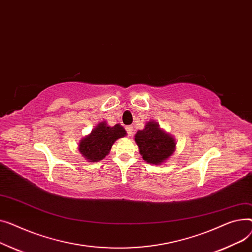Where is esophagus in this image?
<instances>
[{
  "mask_svg": "<svg viewBox=\"0 0 252 252\" xmlns=\"http://www.w3.org/2000/svg\"><path fill=\"white\" fill-rule=\"evenodd\" d=\"M126 132L128 136H132L133 135V127L132 126H126Z\"/></svg>",
  "mask_w": 252,
  "mask_h": 252,
  "instance_id": "esophagus-1",
  "label": "esophagus"
}]
</instances>
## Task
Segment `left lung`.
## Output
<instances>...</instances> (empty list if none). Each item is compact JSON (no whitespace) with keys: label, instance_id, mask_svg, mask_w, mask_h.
I'll use <instances>...</instances> for the list:
<instances>
[{"label":"left lung","instance_id":"1","mask_svg":"<svg viewBox=\"0 0 252 252\" xmlns=\"http://www.w3.org/2000/svg\"><path fill=\"white\" fill-rule=\"evenodd\" d=\"M135 141L143 159L157 165L174 153L176 145L174 138L160 130L156 122H149L143 130H138Z\"/></svg>","mask_w":252,"mask_h":252}]
</instances>
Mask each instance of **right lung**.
Returning <instances> with one entry per match:
<instances>
[{
    "label": "right lung",
    "mask_w": 252,
    "mask_h": 252,
    "mask_svg": "<svg viewBox=\"0 0 252 252\" xmlns=\"http://www.w3.org/2000/svg\"><path fill=\"white\" fill-rule=\"evenodd\" d=\"M125 135V129L119 124L110 127L106 122H101L90 135L80 141L79 151L90 161H98L109 154L113 143L118 138Z\"/></svg>",
    "instance_id": "1"
}]
</instances>
